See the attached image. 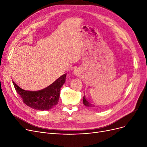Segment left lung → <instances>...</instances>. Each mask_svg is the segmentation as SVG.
<instances>
[{
  "label": "left lung",
  "instance_id": "8db88e82",
  "mask_svg": "<svg viewBox=\"0 0 147 147\" xmlns=\"http://www.w3.org/2000/svg\"><path fill=\"white\" fill-rule=\"evenodd\" d=\"M83 104L87 107H94L95 105L92 104L91 102H90L88 100L86 99L85 96L84 95L83 96Z\"/></svg>",
  "mask_w": 147,
  "mask_h": 147
}]
</instances>
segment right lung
<instances>
[{
	"label": "right lung",
	"mask_w": 147,
	"mask_h": 147,
	"mask_svg": "<svg viewBox=\"0 0 147 147\" xmlns=\"http://www.w3.org/2000/svg\"><path fill=\"white\" fill-rule=\"evenodd\" d=\"M66 75H62L49 86L37 91L24 90L13 81L12 82L15 90L26 105L37 110H48L58 104L61 88L65 82Z\"/></svg>",
	"instance_id": "add662e5"
}]
</instances>
